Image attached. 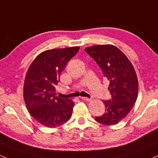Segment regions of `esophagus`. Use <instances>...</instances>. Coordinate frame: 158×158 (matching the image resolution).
Returning <instances> with one entry per match:
<instances>
[{
  "label": "esophagus",
  "instance_id": "obj_1",
  "mask_svg": "<svg viewBox=\"0 0 158 158\" xmlns=\"http://www.w3.org/2000/svg\"><path fill=\"white\" fill-rule=\"evenodd\" d=\"M82 99L83 100H85V101H88V102L91 101V99L88 98H82Z\"/></svg>",
  "mask_w": 158,
  "mask_h": 158
}]
</instances>
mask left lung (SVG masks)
<instances>
[{
	"mask_svg": "<svg viewBox=\"0 0 158 158\" xmlns=\"http://www.w3.org/2000/svg\"><path fill=\"white\" fill-rule=\"evenodd\" d=\"M110 80L111 100H103L106 112L95 120L105 125H115L128 115L136 101L139 83L136 71L125 55L111 44L85 48Z\"/></svg>",
	"mask_w": 158,
	"mask_h": 158,
	"instance_id": "obj_1",
	"label": "left lung"
}]
</instances>
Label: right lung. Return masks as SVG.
<instances>
[{
  "instance_id": "add662e5",
  "label": "right lung",
  "mask_w": 158,
  "mask_h": 158,
  "mask_svg": "<svg viewBox=\"0 0 158 158\" xmlns=\"http://www.w3.org/2000/svg\"><path fill=\"white\" fill-rule=\"evenodd\" d=\"M79 46L46 50L37 55L27 71L24 100L31 115L46 127H59L70 118L75 103L56 96L61 71L79 51Z\"/></svg>"
}]
</instances>
